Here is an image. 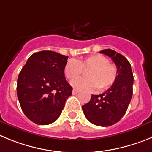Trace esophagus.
Segmentation results:
<instances>
[{
    "instance_id": "esophagus-1",
    "label": "esophagus",
    "mask_w": 152,
    "mask_h": 152,
    "mask_svg": "<svg viewBox=\"0 0 152 152\" xmlns=\"http://www.w3.org/2000/svg\"><path fill=\"white\" fill-rule=\"evenodd\" d=\"M79 92H80V90H75V89H74L73 91H72V93H73V94H77V93H78Z\"/></svg>"
}]
</instances>
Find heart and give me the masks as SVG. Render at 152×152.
<instances>
[{"label":"heart","instance_id":"1","mask_svg":"<svg viewBox=\"0 0 152 152\" xmlns=\"http://www.w3.org/2000/svg\"><path fill=\"white\" fill-rule=\"evenodd\" d=\"M82 70H88L87 78L74 80L72 83L75 88L79 90H94L98 88L99 91H103L113 85L118 77L116 65L108 62V58L101 54L79 60L70 59L65 64L64 74L67 78L73 80L80 77Z\"/></svg>","mask_w":152,"mask_h":152}]
</instances>
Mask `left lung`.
<instances>
[{
	"instance_id": "obj_1",
	"label": "left lung",
	"mask_w": 152,
	"mask_h": 152,
	"mask_svg": "<svg viewBox=\"0 0 152 152\" xmlns=\"http://www.w3.org/2000/svg\"><path fill=\"white\" fill-rule=\"evenodd\" d=\"M111 57L118 69L114 84L105 93L92 95L88 103L82 106L83 114L90 123L108 126L123 118L133 96V75L129 61L121 54L111 49L100 51Z\"/></svg>"
}]
</instances>
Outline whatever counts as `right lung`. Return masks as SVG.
<instances>
[{"label":"right lung","instance_id":"1","mask_svg":"<svg viewBox=\"0 0 152 152\" xmlns=\"http://www.w3.org/2000/svg\"><path fill=\"white\" fill-rule=\"evenodd\" d=\"M68 58L53 51L34 53L19 73L16 87L19 104L26 116L37 124L56 121L72 96V87L64 74Z\"/></svg>","mask_w":152,"mask_h":152}]
</instances>
